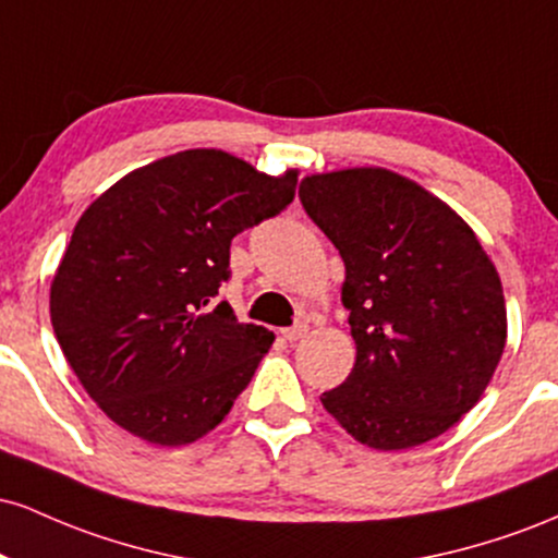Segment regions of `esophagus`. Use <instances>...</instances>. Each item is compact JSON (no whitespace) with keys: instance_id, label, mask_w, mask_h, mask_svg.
Listing matches in <instances>:
<instances>
[{"instance_id":"esophagus-1","label":"esophagus","mask_w":558,"mask_h":558,"mask_svg":"<svg viewBox=\"0 0 558 558\" xmlns=\"http://www.w3.org/2000/svg\"><path fill=\"white\" fill-rule=\"evenodd\" d=\"M306 330H310V325L296 323V325H293V328H286L283 330V338H286L288 343H296V341H301V338L306 336Z\"/></svg>"}]
</instances>
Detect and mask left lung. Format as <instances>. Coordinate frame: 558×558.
I'll return each mask as SVG.
<instances>
[{"mask_svg":"<svg viewBox=\"0 0 558 558\" xmlns=\"http://www.w3.org/2000/svg\"><path fill=\"white\" fill-rule=\"evenodd\" d=\"M299 198L345 265L356 343L351 375L319 401L377 451L438 438L480 401L506 345L501 278L475 230L383 168L306 175Z\"/></svg>","mask_w":558,"mask_h":558,"instance_id":"obj_1","label":"left lung"}]
</instances>
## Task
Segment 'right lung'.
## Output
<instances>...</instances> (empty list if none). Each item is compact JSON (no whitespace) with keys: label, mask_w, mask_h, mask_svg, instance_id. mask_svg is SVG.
<instances>
[{"label":"right lung","mask_w":558,"mask_h":558,"mask_svg":"<svg viewBox=\"0 0 558 558\" xmlns=\"http://www.w3.org/2000/svg\"><path fill=\"white\" fill-rule=\"evenodd\" d=\"M272 178L220 149L128 172L73 230L49 293L52 328L86 393L123 430L185 446L215 430L275 336L228 301L230 241L286 209Z\"/></svg>","instance_id":"add662e5"}]
</instances>
